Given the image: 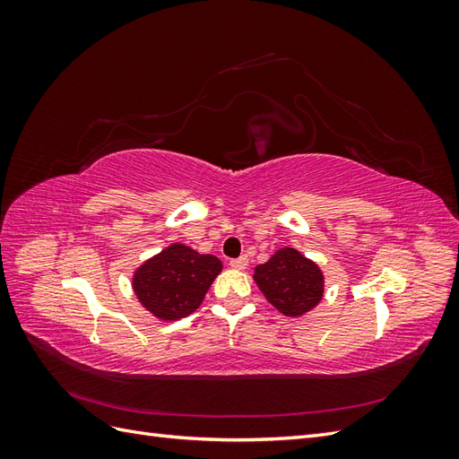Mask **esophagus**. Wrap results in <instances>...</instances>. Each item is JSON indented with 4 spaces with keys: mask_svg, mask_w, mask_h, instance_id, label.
<instances>
[{
    "mask_svg": "<svg viewBox=\"0 0 459 459\" xmlns=\"http://www.w3.org/2000/svg\"><path fill=\"white\" fill-rule=\"evenodd\" d=\"M247 264H248V258H247V256H239V258L231 260V262H230V266H231L233 270H245V268H247Z\"/></svg>",
    "mask_w": 459,
    "mask_h": 459,
    "instance_id": "34e87169",
    "label": "esophagus"
}]
</instances>
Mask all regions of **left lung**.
Listing matches in <instances>:
<instances>
[{
	"label": "left lung",
	"instance_id": "8db88e82",
	"mask_svg": "<svg viewBox=\"0 0 459 459\" xmlns=\"http://www.w3.org/2000/svg\"><path fill=\"white\" fill-rule=\"evenodd\" d=\"M253 280L272 307L289 317L308 314L325 293L324 272L293 247H283L258 264Z\"/></svg>",
	"mask_w": 459,
	"mask_h": 459
}]
</instances>
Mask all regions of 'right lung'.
Masks as SVG:
<instances>
[{
	"label": "right lung",
	"mask_w": 459,
	"mask_h": 459,
	"mask_svg": "<svg viewBox=\"0 0 459 459\" xmlns=\"http://www.w3.org/2000/svg\"><path fill=\"white\" fill-rule=\"evenodd\" d=\"M221 272L214 255H201L184 243H172L137 266L132 289L142 307L162 322L195 312Z\"/></svg>",
	"instance_id": "obj_1"
}]
</instances>
